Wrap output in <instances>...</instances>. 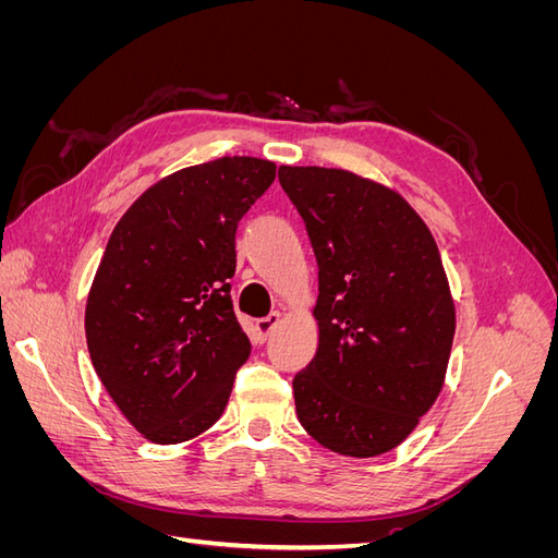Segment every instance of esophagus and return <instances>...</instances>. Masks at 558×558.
<instances>
[{
    "label": "esophagus",
    "mask_w": 558,
    "mask_h": 558,
    "mask_svg": "<svg viewBox=\"0 0 558 558\" xmlns=\"http://www.w3.org/2000/svg\"><path fill=\"white\" fill-rule=\"evenodd\" d=\"M283 320V316H281V312H272L269 316H265V318H258L256 320V330L263 335V337H269L275 332V328L281 324Z\"/></svg>",
    "instance_id": "34e87169"
}]
</instances>
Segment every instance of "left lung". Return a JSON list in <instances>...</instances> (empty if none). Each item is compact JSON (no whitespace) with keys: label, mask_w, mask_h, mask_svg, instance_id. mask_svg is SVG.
<instances>
[{"label":"left lung","mask_w":558,"mask_h":558,"mask_svg":"<svg viewBox=\"0 0 558 558\" xmlns=\"http://www.w3.org/2000/svg\"><path fill=\"white\" fill-rule=\"evenodd\" d=\"M318 265V347L295 375V412L318 445L373 459L440 396L456 307L440 251L408 199L367 177L279 167Z\"/></svg>","instance_id":"1"}]
</instances>
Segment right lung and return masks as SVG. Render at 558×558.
<instances>
[{
	"instance_id": "add662e5",
	"label": "right lung",
	"mask_w": 558,
	"mask_h": 558,
	"mask_svg": "<svg viewBox=\"0 0 558 558\" xmlns=\"http://www.w3.org/2000/svg\"><path fill=\"white\" fill-rule=\"evenodd\" d=\"M277 165L226 156L160 179L116 223L86 302L97 377L130 424L179 445L223 414L248 337L232 312L234 232Z\"/></svg>"
}]
</instances>
